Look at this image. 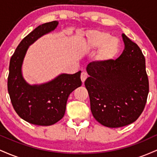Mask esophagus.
I'll return each instance as SVG.
<instances>
[{
  "label": "esophagus",
  "instance_id": "34e87169",
  "mask_svg": "<svg viewBox=\"0 0 157 157\" xmlns=\"http://www.w3.org/2000/svg\"><path fill=\"white\" fill-rule=\"evenodd\" d=\"M88 77V75H87V73L86 72H82L81 73V75H80V78H81V80H82V82H85V80H86V78H87Z\"/></svg>",
  "mask_w": 157,
  "mask_h": 157
}]
</instances>
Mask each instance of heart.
Wrapping results in <instances>:
<instances>
[{
	"instance_id": "1",
	"label": "heart",
	"mask_w": 157,
	"mask_h": 157,
	"mask_svg": "<svg viewBox=\"0 0 157 157\" xmlns=\"http://www.w3.org/2000/svg\"><path fill=\"white\" fill-rule=\"evenodd\" d=\"M85 45L89 49L99 48L98 60L108 62L113 60L120 51V42L117 38L111 37L107 32L91 30L86 35Z\"/></svg>"
}]
</instances>
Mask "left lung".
Wrapping results in <instances>:
<instances>
[{
  "label": "left lung",
  "mask_w": 157,
  "mask_h": 157,
  "mask_svg": "<svg viewBox=\"0 0 157 157\" xmlns=\"http://www.w3.org/2000/svg\"><path fill=\"white\" fill-rule=\"evenodd\" d=\"M125 48L116 60L94 61L87 66L85 86L94 117L102 125L122 127L136 121L149 92L145 59L137 44L122 35Z\"/></svg>",
  "instance_id": "left-lung-1"
}]
</instances>
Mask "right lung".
I'll return each instance as SVG.
<instances>
[{
  "mask_svg": "<svg viewBox=\"0 0 157 157\" xmlns=\"http://www.w3.org/2000/svg\"><path fill=\"white\" fill-rule=\"evenodd\" d=\"M57 25L55 21L35 28L21 40L10 59L7 86L12 106L20 117L34 125H51L60 120L69 94L82 85L80 71L74 75L62 74L46 83L33 86L22 76L21 68L29 46Z\"/></svg>",
  "mask_w": 157,
  "mask_h": 157,
  "instance_id": "obj_1",
  "label": "right lung"
}]
</instances>
